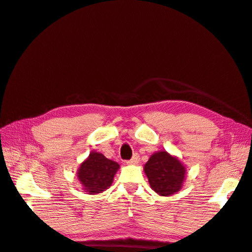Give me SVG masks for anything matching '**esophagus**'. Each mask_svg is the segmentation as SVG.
<instances>
[{
    "label": "esophagus",
    "mask_w": 252,
    "mask_h": 252,
    "mask_svg": "<svg viewBox=\"0 0 252 252\" xmlns=\"http://www.w3.org/2000/svg\"><path fill=\"white\" fill-rule=\"evenodd\" d=\"M138 161H139V156H138V154H135L134 156H132V158L130 160L126 161V163L127 164H137L138 163Z\"/></svg>",
    "instance_id": "34e87169"
}]
</instances>
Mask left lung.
Returning <instances> with one entry per match:
<instances>
[{
	"instance_id": "obj_1",
	"label": "left lung",
	"mask_w": 252,
	"mask_h": 252,
	"mask_svg": "<svg viewBox=\"0 0 252 252\" xmlns=\"http://www.w3.org/2000/svg\"><path fill=\"white\" fill-rule=\"evenodd\" d=\"M151 189L160 195H172L182 188L185 168L167 151H159L150 157L145 164Z\"/></svg>"
}]
</instances>
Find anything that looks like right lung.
<instances>
[{
    "mask_svg": "<svg viewBox=\"0 0 252 252\" xmlns=\"http://www.w3.org/2000/svg\"><path fill=\"white\" fill-rule=\"evenodd\" d=\"M118 168L120 164L107 159L104 155L91 153L80 165L78 179L89 194L101 193L111 187Z\"/></svg>",
    "mask_w": 252,
    "mask_h": 252,
    "instance_id": "obj_1",
    "label": "right lung"
}]
</instances>
